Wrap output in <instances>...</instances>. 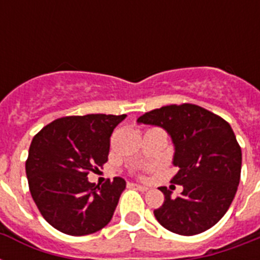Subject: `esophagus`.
<instances>
[{
    "label": "esophagus",
    "mask_w": 260,
    "mask_h": 260,
    "mask_svg": "<svg viewBox=\"0 0 260 260\" xmlns=\"http://www.w3.org/2000/svg\"><path fill=\"white\" fill-rule=\"evenodd\" d=\"M131 187H134V189L139 190V191H147V190H148L147 186H142V185H139V183H131Z\"/></svg>",
    "instance_id": "esophagus-1"
}]
</instances>
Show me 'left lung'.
Returning <instances> with one entry per match:
<instances>
[{
	"label": "left lung",
	"mask_w": 260,
	"mask_h": 260,
	"mask_svg": "<svg viewBox=\"0 0 260 260\" xmlns=\"http://www.w3.org/2000/svg\"><path fill=\"white\" fill-rule=\"evenodd\" d=\"M139 124L160 126L174 143L171 179L183 186L175 198L159 187L165 202L154 214L174 234L191 236L217 224L234 201L240 182L242 148L228 122L193 104L167 105L147 112Z\"/></svg>",
	"instance_id": "left-lung-1"
}]
</instances>
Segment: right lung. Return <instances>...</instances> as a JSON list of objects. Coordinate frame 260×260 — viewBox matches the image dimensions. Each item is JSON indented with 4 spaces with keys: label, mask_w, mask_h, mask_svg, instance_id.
I'll list each match as a JSON object with an SVG mask.
<instances>
[{
    "label": "right lung",
    "mask_w": 260,
    "mask_h": 260,
    "mask_svg": "<svg viewBox=\"0 0 260 260\" xmlns=\"http://www.w3.org/2000/svg\"><path fill=\"white\" fill-rule=\"evenodd\" d=\"M126 114L69 116L50 122L30 143L25 162L30 196L55 230L83 236L112 220L125 181L95 185L87 174L108 162L112 132Z\"/></svg>",
    "instance_id": "right-lung-1"
}]
</instances>
